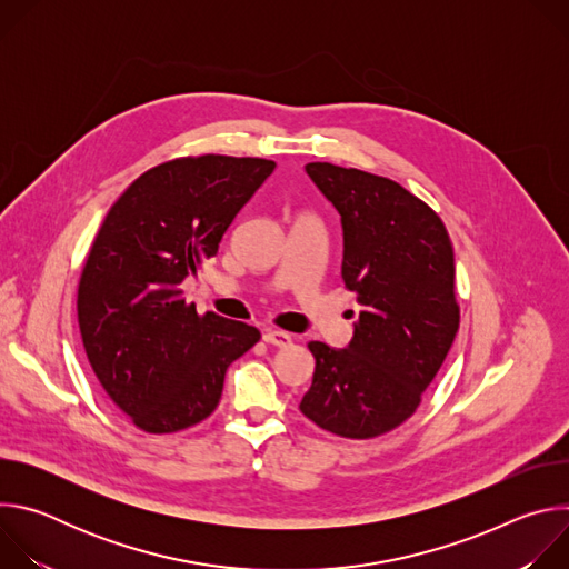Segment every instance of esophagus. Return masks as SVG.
Listing matches in <instances>:
<instances>
[{
    "label": "esophagus",
    "mask_w": 569,
    "mask_h": 569,
    "mask_svg": "<svg viewBox=\"0 0 569 569\" xmlns=\"http://www.w3.org/2000/svg\"><path fill=\"white\" fill-rule=\"evenodd\" d=\"M263 340L268 345H274V347H288L292 342V336L286 333V331H266Z\"/></svg>",
    "instance_id": "34e87169"
}]
</instances>
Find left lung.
<instances>
[{"label": "left lung", "instance_id": "8db88e82", "mask_svg": "<svg viewBox=\"0 0 569 569\" xmlns=\"http://www.w3.org/2000/svg\"><path fill=\"white\" fill-rule=\"evenodd\" d=\"M306 173L342 216V279L362 308L347 349L308 342L315 373L299 410L331 435L373 439L417 412L452 347V242L439 213L389 178L329 161Z\"/></svg>", "mask_w": 569, "mask_h": 569}]
</instances>
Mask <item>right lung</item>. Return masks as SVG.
I'll return each mask as SVG.
<instances>
[{"label":"right lung","mask_w":569,"mask_h":569,"mask_svg":"<svg viewBox=\"0 0 569 569\" xmlns=\"http://www.w3.org/2000/svg\"><path fill=\"white\" fill-rule=\"evenodd\" d=\"M272 159L178 157L139 176L108 211L78 281L88 360L117 408L150 435L198 426L220 402L227 367L261 333L198 315L182 281L274 171Z\"/></svg>","instance_id":"right-lung-1"}]
</instances>
